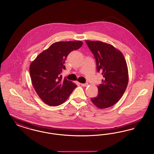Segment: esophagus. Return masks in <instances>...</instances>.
<instances>
[{"mask_svg": "<svg viewBox=\"0 0 154 154\" xmlns=\"http://www.w3.org/2000/svg\"><path fill=\"white\" fill-rule=\"evenodd\" d=\"M81 85L82 87H87L88 85V83H85V84H81Z\"/></svg>", "mask_w": 154, "mask_h": 154, "instance_id": "esophagus-1", "label": "esophagus"}]
</instances>
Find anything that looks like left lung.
Listing matches in <instances>:
<instances>
[{"instance_id": "obj_1", "label": "left lung", "mask_w": 154, "mask_h": 154, "mask_svg": "<svg viewBox=\"0 0 154 154\" xmlns=\"http://www.w3.org/2000/svg\"><path fill=\"white\" fill-rule=\"evenodd\" d=\"M94 54L98 72L102 74V83L97 86L98 95L91 99L97 107L112 106L122 97L126 89L129 74L124 55L111 44L100 41L86 40Z\"/></svg>"}]
</instances>
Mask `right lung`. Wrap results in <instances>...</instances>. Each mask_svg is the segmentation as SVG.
<instances>
[{
    "label": "right lung",
    "mask_w": 154,
    "mask_h": 154,
    "mask_svg": "<svg viewBox=\"0 0 154 154\" xmlns=\"http://www.w3.org/2000/svg\"><path fill=\"white\" fill-rule=\"evenodd\" d=\"M81 41L58 42L41 52L29 67L32 84L37 94L45 104L57 106L65 102L77 85L60 73L70 52L80 48Z\"/></svg>",
    "instance_id": "obj_1"
}]
</instances>
